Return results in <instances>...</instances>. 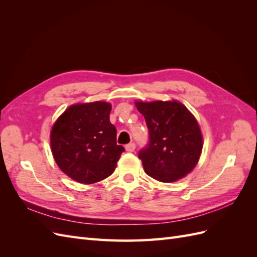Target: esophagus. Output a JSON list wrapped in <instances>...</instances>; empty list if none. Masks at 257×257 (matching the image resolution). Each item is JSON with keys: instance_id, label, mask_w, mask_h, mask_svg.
<instances>
[{"instance_id": "1", "label": "esophagus", "mask_w": 257, "mask_h": 257, "mask_svg": "<svg viewBox=\"0 0 257 257\" xmlns=\"http://www.w3.org/2000/svg\"><path fill=\"white\" fill-rule=\"evenodd\" d=\"M125 149H126L127 152H134L135 149H136V145L134 143H131V144L125 146Z\"/></svg>"}]
</instances>
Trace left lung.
Returning <instances> with one entry per match:
<instances>
[{
	"instance_id": "1",
	"label": "left lung",
	"mask_w": 257,
	"mask_h": 257,
	"mask_svg": "<svg viewBox=\"0 0 257 257\" xmlns=\"http://www.w3.org/2000/svg\"><path fill=\"white\" fill-rule=\"evenodd\" d=\"M146 120L149 142L138 152L148 176L161 182H174L191 173L203 149L198 123L179 102H137Z\"/></svg>"
}]
</instances>
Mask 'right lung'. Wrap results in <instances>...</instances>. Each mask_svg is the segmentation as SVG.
<instances>
[{"mask_svg":"<svg viewBox=\"0 0 257 257\" xmlns=\"http://www.w3.org/2000/svg\"><path fill=\"white\" fill-rule=\"evenodd\" d=\"M111 105L94 102L73 105L51 130L53 158L62 172L80 183L109 177L124 147L116 145V130L109 121Z\"/></svg>","mask_w":257,"mask_h":257,"instance_id":"1","label":"right lung"}]
</instances>
